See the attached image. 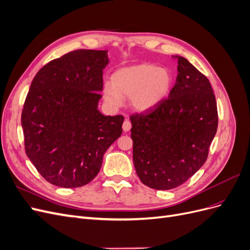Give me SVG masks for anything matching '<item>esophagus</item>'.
<instances>
[{
  "label": "esophagus",
  "mask_w": 250,
  "mask_h": 250,
  "mask_svg": "<svg viewBox=\"0 0 250 250\" xmlns=\"http://www.w3.org/2000/svg\"><path fill=\"white\" fill-rule=\"evenodd\" d=\"M122 128H123V130H124L125 132L129 131V130H130V128H131V123H130L129 121H128V120H125V121H124V123H123V125H122Z\"/></svg>",
  "instance_id": "34e87169"
}]
</instances>
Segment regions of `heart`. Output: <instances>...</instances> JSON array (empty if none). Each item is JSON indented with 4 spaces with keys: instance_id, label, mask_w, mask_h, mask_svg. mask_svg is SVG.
<instances>
[{
    "instance_id": "obj_1",
    "label": "heart",
    "mask_w": 250,
    "mask_h": 250,
    "mask_svg": "<svg viewBox=\"0 0 250 250\" xmlns=\"http://www.w3.org/2000/svg\"><path fill=\"white\" fill-rule=\"evenodd\" d=\"M173 85L171 72L155 64L140 63L121 67L105 83L103 93L113 108L122 106L123 98H129L130 106L138 112L155 108L167 99Z\"/></svg>"
}]
</instances>
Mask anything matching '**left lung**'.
Here are the masks:
<instances>
[{"instance_id":"left-lung-1","label":"left lung","mask_w":250,"mask_h":250,"mask_svg":"<svg viewBox=\"0 0 250 250\" xmlns=\"http://www.w3.org/2000/svg\"><path fill=\"white\" fill-rule=\"evenodd\" d=\"M168 99L147 113L130 117L133 164L141 181L171 190L206 163L218 127L216 98L208 79L185 57Z\"/></svg>"}]
</instances>
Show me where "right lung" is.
Wrapping results in <instances>:
<instances>
[{"mask_svg": "<svg viewBox=\"0 0 250 250\" xmlns=\"http://www.w3.org/2000/svg\"><path fill=\"white\" fill-rule=\"evenodd\" d=\"M107 50H77L37 72L21 112L29 160L50 184L78 188L99 173L103 155L122 133V116H104Z\"/></svg>", "mask_w": 250, "mask_h": 250, "instance_id": "1", "label": "right lung"}]
</instances>
